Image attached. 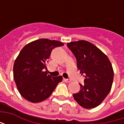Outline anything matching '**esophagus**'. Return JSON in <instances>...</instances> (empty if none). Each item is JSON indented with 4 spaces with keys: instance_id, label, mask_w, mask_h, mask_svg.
Here are the masks:
<instances>
[{
    "instance_id": "1",
    "label": "esophagus",
    "mask_w": 124,
    "mask_h": 124,
    "mask_svg": "<svg viewBox=\"0 0 124 124\" xmlns=\"http://www.w3.org/2000/svg\"><path fill=\"white\" fill-rule=\"evenodd\" d=\"M64 80L66 83H69V82H71V80H70V79H65V78H64Z\"/></svg>"
}]
</instances>
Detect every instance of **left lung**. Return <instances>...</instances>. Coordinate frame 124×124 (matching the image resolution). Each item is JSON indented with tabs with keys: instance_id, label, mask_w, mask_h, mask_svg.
Instances as JSON below:
<instances>
[{
	"instance_id": "left-lung-1",
	"label": "left lung",
	"mask_w": 124,
	"mask_h": 124,
	"mask_svg": "<svg viewBox=\"0 0 124 124\" xmlns=\"http://www.w3.org/2000/svg\"><path fill=\"white\" fill-rule=\"evenodd\" d=\"M68 48L75 56L77 68L84 74V84L73 97L80 106L86 109L101 104L112 88L114 70L106 54L93 44L86 40L71 42Z\"/></svg>"
}]
</instances>
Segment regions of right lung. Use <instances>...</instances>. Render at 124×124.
<instances>
[{"label":"right lung","mask_w":124,"mask_h":124,"mask_svg":"<svg viewBox=\"0 0 124 124\" xmlns=\"http://www.w3.org/2000/svg\"><path fill=\"white\" fill-rule=\"evenodd\" d=\"M64 44L46 38L38 39L26 44L15 60L13 76L18 90L24 98L32 103L40 102L51 95L61 76L48 74L46 64L52 50Z\"/></svg>","instance_id":"obj_1"}]
</instances>
